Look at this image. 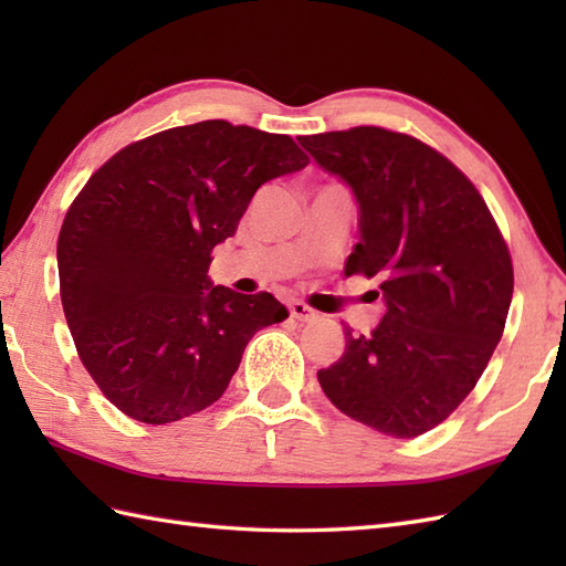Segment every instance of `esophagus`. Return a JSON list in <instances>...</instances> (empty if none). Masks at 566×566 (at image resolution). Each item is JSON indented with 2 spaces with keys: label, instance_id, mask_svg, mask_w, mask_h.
Masks as SVG:
<instances>
[{
  "label": "esophagus",
  "instance_id": "34e87169",
  "mask_svg": "<svg viewBox=\"0 0 566 566\" xmlns=\"http://www.w3.org/2000/svg\"><path fill=\"white\" fill-rule=\"evenodd\" d=\"M290 314L296 318V321H314L318 318V314L311 306H306L304 302H292L290 304Z\"/></svg>",
  "mask_w": 566,
  "mask_h": 566
}]
</instances>
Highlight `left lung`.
Masks as SVG:
<instances>
[{"label": "left lung", "instance_id": "1", "mask_svg": "<svg viewBox=\"0 0 566 566\" xmlns=\"http://www.w3.org/2000/svg\"><path fill=\"white\" fill-rule=\"evenodd\" d=\"M298 143L353 189L359 240L345 274L379 276L387 306L369 335L345 328L321 389L384 436H423L467 399L501 340L513 296L506 240L476 187L426 143L377 126Z\"/></svg>", "mask_w": 566, "mask_h": 566}]
</instances>
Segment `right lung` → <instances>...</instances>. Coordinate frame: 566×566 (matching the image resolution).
<instances>
[{
	"label": "right lung",
	"mask_w": 566,
	"mask_h": 566,
	"mask_svg": "<svg viewBox=\"0 0 566 566\" xmlns=\"http://www.w3.org/2000/svg\"><path fill=\"white\" fill-rule=\"evenodd\" d=\"M290 136L201 122L130 143L72 201L60 298L82 365L118 411L163 426L219 401L245 345L286 308L209 280L252 195L304 170Z\"/></svg>",
	"instance_id": "right-lung-1"
}]
</instances>
